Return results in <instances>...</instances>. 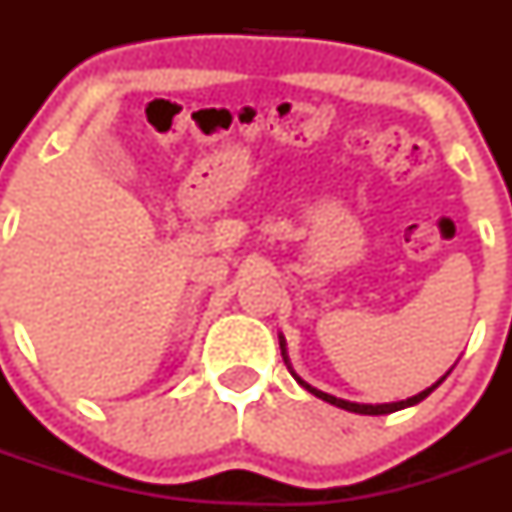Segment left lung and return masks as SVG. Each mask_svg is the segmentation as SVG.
Wrapping results in <instances>:
<instances>
[{"label":"left lung","instance_id":"1","mask_svg":"<svg viewBox=\"0 0 512 512\" xmlns=\"http://www.w3.org/2000/svg\"><path fill=\"white\" fill-rule=\"evenodd\" d=\"M279 348H282L284 364H287V369H289V372H292V366H289V359H287V343H284V336H279ZM449 374H451V369H449V372H446V374H443V377L438 379L436 384H431V387H428V390L418 392V395H415V397H408V400H400V402H384V405H359V402H348V400H341V397H333V395H328V392H320V390H315V387H310V384H307L305 379H300V377H297L295 372H292V377H295L297 382H300L302 387H305V390L310 392V395L320 397V400L330 402V405H336V408H343V410H348V413H359V415H387V413H395V410L410 408V405H418V402H420V400H425V397L431 395V392L436 390L438 384H441L443 379L449 377Z\"/></svg>","mask_w":512,"mask_h":512}]
</instances>
